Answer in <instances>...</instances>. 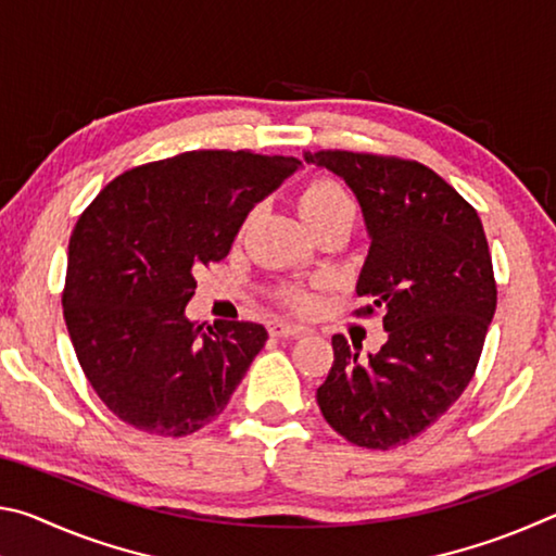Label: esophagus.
I'll use <instances>...</instances> for the list:
<instances>
[{
    "label": "esophagus",
    "instance_id": "1",
    "mask_svg": "<svg viewBox=\"0 0 556 556\" xmlns=\"http://www.w3.org/2000/svg\"><path fill=\"white\" fill-rule=\"evenodd\" d=\"M306 328L301 324H291V321H271L269 324V333L277 338H291V336H301Z\"/></svg>",
    "mask_w": 556,
    "mask_h": 556
}]
</instances>
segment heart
Listing matches in <instances>:
<instances>
[{"label":"heart","mask_w":556,"mask_h":556,"mask_svg":"<svg viewBox=\"0 0 556 556\" xmlns=\"http://www.w3.org/2000/svg\"><path fill=\"white\" fill-rule=\"evenodd\" d=\"M299 213L308 228L316 230L326 223L341 220V218H353L355 220V201L353 195L348 193V188L341 186L333 178H316V181L308 184L304 191L299 193ZM255 218V213H250L248 223ZM285 299L294 306L306 304V294L299 289H287Z\"/></svg>","instance_id":"1"}]
</instances>
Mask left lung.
<instances>
[{
  "instance_id": "obj_1",
  "label": "left lung",
  "mask_w": 556,
  "mask_h": 556,
  "mask_svg": "<svg viewBox=\"0 0 556 556\" xmlns=\"http://www.w3.org/2000/svg\"><path fill=\"white\" fill-rule=\"evenodd\" d=\"M353 188L370 232L355 316L382 312L388 343L361 357L336 333L333 365L316 390L324 419L363 448L407 444L473 378L497 287L483 223L437 172L400 156L306 152Z\"/></svg>"
}]
</instances>
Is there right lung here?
I'll list each match as a JSON object with an SVG mask.
<instances>
[{
	"label": "right lung",
	"mask_w": 556,
	"mask_h": 556,
	"mask_svg": "<svg viewBox=\"0 0 556 556\" xmlns=\"http://www.w3.org/2000/svg\"><path fill=\"white\" fill-rule=\"evenodd\" d=\"M301 166L199 149L135 166L75 223L63 318L92 390L125 425L188 437L228 407L267 341L262 324H191L193 269L228 257L248 213Z\"/></svg>",
	"instance_id": "add662e5"
}]
</instances>
